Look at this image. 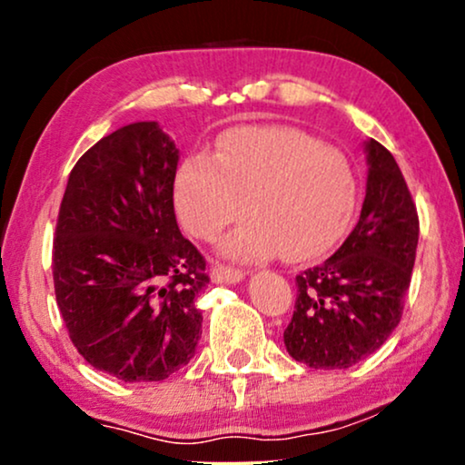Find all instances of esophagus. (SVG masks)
Segmentation results:
<instances>
[{"label":"esophagus","mask_w":465,"mask_h":465,"mask_svg":"<svg viewBox=\"0 0 465 465\" xmlns=\"http://www.w3.org/2000/svg\"><path fill=\"white\" fill-rule=\"evenodd\" d=\"M245 272L239 269H231L224 264H213L212 266V282L213 283H239L243 282Z\"/></svg>","instance_id":"obj_1"}]
</instances>
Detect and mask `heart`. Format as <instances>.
Here are the masks:
<instances>
[{"label":"heart","mask_w":465,"mask_h":465,"mask_svg":"<svg viewBox=\"0 0 465 465\" xmlns=\"http://www.w3.org/2000/svg\"><path fill=\"white\" fill-rule=\"evenodd\" d=\"M175 203L194 237L212 239L243 213L222 252L260 260L279 252L290 262L322 256L345 234L355 180L341 152L282 126H245L222 137L213 158L196 154L175 175Z\"/></svg>","instance_id":"1"}]
</instances>
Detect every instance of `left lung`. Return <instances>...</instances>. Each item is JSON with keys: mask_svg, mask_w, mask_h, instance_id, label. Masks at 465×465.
Returning a JSON list of instances; mask_svg holds the SVG:
<instances>
[{"mask_svg": "<svg viewBox=\"0 0 465 465\" xmlns=\"http://www.w3.org/2000/svg\"><path fill=\"white\" fill-rule=\"evenodd\" d=\"M368 180L360 220L323 264L296 277L288 353L309 368H349L377 351L402 317L419 218L391 152L364 142Z\"/></svg>", "mask_w": 465, "mask_h": 465, "instance_id": "obj_1", "label": "left lung"}]
</instances>
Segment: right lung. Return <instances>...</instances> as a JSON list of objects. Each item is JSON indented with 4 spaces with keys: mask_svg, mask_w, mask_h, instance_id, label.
I'll return each instance as SVG.
<instances>
[{
    "mask_svg": "<svg viewBox=\"0 0 465 465\" xmlns=\"http://www.w3.org/2000/svg\"><path fill=\"white\" fill-rule=\"evenodd\" d=\"M180 150L158 123H133L84 152L67 180L53 277L69 339L88 364L124 383L163 381L194 358L209 283L180 232Z\"/></svg>",
    "mask_w": 465,
    "mask_h": 465,
    "instance_id": "add662e5",
    "label": "right lung"
}]
</instances>
